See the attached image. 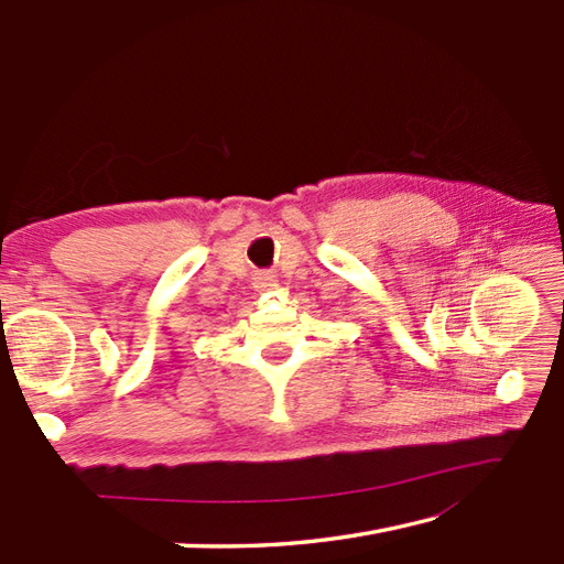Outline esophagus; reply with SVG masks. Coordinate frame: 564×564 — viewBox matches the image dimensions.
<instances>
[{"mask_svg": "<svg viewBox=\"0 0 564 564\" xmlns=\"http://www.w3.org/2000/svg\"><path fill=\"white\" fill-rule=\"evenodd\" d=\"M253 289L273 291V289H279V279H275L273 271H259L257 279H253Z\"/></svg>", "mask_w": 564, "mask_h": 564, "instance_id": "esophagus-1", "label": "esophagus"}]
</instances>
